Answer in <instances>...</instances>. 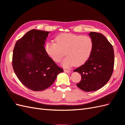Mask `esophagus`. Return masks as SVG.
Segmentation results:
<instances>
[{"label":"esophagus","instance_id":"esophagus-1","mask_svg":"<svg viewBox=\"0 0 125 125\" xmlns=\"http://www.w3.org/2000/svg\"><path fill=\"white\" fill-rule=\"evenodd\" d=\"M64 71L66 72V73H70L71 72V71L69 70H64Z\"/></svg>","mask_w":125,"mask_h":125}]
</instances>
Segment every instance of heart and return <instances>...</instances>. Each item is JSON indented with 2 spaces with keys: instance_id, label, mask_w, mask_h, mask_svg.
<instances>
[{
  "instance_id": "heart-1",
  "label": "heart",
  "mask_w": 125,
  "mask_h": 125,
  "mask_svg": "<svg viewBox=\"0 0 125 125\" xmlns=\"http://www.w3.org/2000/svg\"><path fill=\"white\" fill-rule=\"evenodd\" d=\"M55 40L56 42H46L45 50L48 55L56 62L62 60L65 51L67 56L61 63L65 68L83 65L88 60L93 48V41L88 36L62 33L56 36Z\"/></svg>"
}]
</instances>
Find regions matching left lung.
Returning a JSON list of instances; mask_svg holds the SVG:
<instances>
[{"mask_svg":"<svg viewBox=\"0 0 125 125\" xmlns=\"http://www.w3.org/2000/svg\"><path fill=\"white\" fill-rule=\"evenodd\" d=\"M93 48L88 60L73 70L82 76L78 88L85 92H93L101 88L108 82L114 71V51L112 45L102 34L91 32Z\"/></svg>","mask_w":125,"mask_h":125,"instance_id":"obj_1","label":"left lung"}]
</instances>
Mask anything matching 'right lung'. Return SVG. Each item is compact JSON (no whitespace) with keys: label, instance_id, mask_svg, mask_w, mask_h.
<instances>
[{"label":"right lung","instance_id":"obj_1","mask_svg":"<svg viewBox=\"0 0 125 125\" xmlns=\"http://www.w3.org/2000/svg\"><path fill=\"white\" fill-rule=\"evenodd\" d=\"M49 32L32 29L17 41L13 54L14 71L20 82L33 91L50 87L63 70L46 53Z\"/></svg>","mask_w":125,"mask_h":125}]
</instances>
